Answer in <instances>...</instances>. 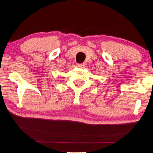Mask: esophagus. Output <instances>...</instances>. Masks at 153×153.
Listing matches in <instances>:
<instances>
[{
    "label": "esophagus",
    "mask_w": 153,
    "mask_h": 153,
    "mask_svg": "<svg viewBox=\"0 0 153 153\" xmlns=\"http://www.w3.org/2000/svg\"><path fill=\"white\" fill-rule=\"evenodd\" d=\"M77 66L79 68H84L85 67V64L82 63V64H77Z\"/></svg>",
    "instance_id": "34e87169"
}]
</instances>
